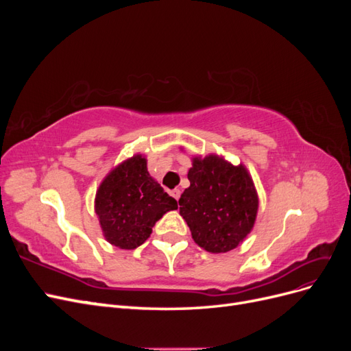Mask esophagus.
Returning <instances> with one entry per match:
<instances>
[{
  "label": "esophagus",
  "mask_w": 351,
  "mask_h": 351,
  "mask_svg": "<svg viewBox=\"0 0 351 351\" xmlns=\"http://www.w3.org/2000/svg\"><path fill=\"white\" fill-rule=\"evenodd\" d=\"M171 195H173V197H174L176 200H178V199H180V195H182V192H180V189H174V190H171Z\"/></svg>",
  "instance_id": "obj_1"
}]
</instances>
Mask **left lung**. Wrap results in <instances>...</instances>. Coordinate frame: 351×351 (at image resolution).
I'll use <instances>...</instances> for the list:
<instances>
[{
    "mask_svg": "<svg viewBox=\"0 0 351 351\" xmlns=\"http://www.w3.org/2000/svg\"><path fill=\"white\" fill-rule=\"evenodd\" d=\"M187 178L178 205L195 243L210 253L236 249L252 231L259 206L246 167L218 155L196 156Z\"/></svg>",
    "mask_w": 351,
    "mask_h": 351,
    "instance_id": "obj_1",
    "label": "left lung"
}]
</instances>
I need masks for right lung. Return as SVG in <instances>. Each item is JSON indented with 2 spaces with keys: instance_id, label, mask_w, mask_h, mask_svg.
<instances>
[{
  "instance_id": "1",
  "label": "right lung",
  "mask_w": 351,
  "mask_h": 351,
  "mask_svg": "<svg viewBox=\"0 0 351 351\" xmlns=\"http://www.w3.org/2000/svg\"><path fill=\"white\" fill-rule=\"evenodd\" d=\"M173 209H177V200L149 176L142 155L117 165L104 178L95 197L104 237L125 250L143 244L155 222Z\"/></svg>"
}]
</instances>
